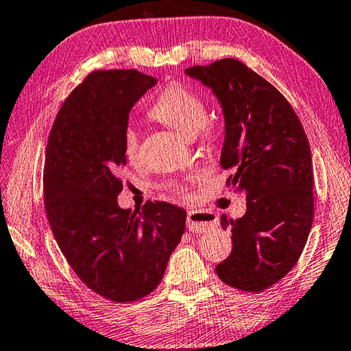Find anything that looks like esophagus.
Returning a JSON list of instances; mask_svg holds the SVG:
<instances>
[{
	"instance_id": "obj_1",
	"label": "esophagus",
	"mask_w": 351,
	"mask_h": 351,
	"mask_svg": "<svg viewBox=\"0 0 351 351\" xmlns=\"http://www.w3.org/2000/svg\"><path fill=\"white\" fill-rule=\"evenodd\" d=\"M218 224L216 215L210 212H202V210H190L187 213V228L192 233H204L212 230Z\"/></svg>"
}]
</instances>
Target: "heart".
I'll list each match as a JSON object with an SVG mask.
<instances>
[{
	"label": "heart",
	"instance_id": "b5f03b06",
	"mask_svg": "<svg viewBox=\"0 0 351 351\" xmlns=\"http://www.w3.org/2000/svg\"><path fill=\"white\" fill-rule=\"evenodd\" d=\"M149 117L182 133L184 136L195 138L206 124L207 107L199 95L186 86L170 84L150 107ZM123 152L132 161L139 155V136L132 127H127L123 133ZM169 187L182 197L190 196L189 190L181 184H171Z\"/></svg>",
	"mask_w": 351,
	"mask_h": 351
}]
</instances>
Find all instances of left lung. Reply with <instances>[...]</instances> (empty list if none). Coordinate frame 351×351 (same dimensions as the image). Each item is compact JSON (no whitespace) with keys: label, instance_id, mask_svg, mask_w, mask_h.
I'll use <instances>...</instances> for the list:
<instances>
[{"label":"left lung","instance_id":"left-lung-1","mask_svg":"<svg viewBox=\"0 0 351 351\" xmlns=\"http://www.w3.org/2000/svg\"><path fill=\"white\" fill-rule=\"evenodd\" d=\"M213 90L226 119L221 165L227 187L244 192L242 218L221 216L233 248L216 265L224 284L263 291L289 273L313 224V171L301 121L284 95L234 58L186 70Z\"/></svg>","mask_w":351,"mask_h":351}]
</instances>
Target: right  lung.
Masks as SVG:
<instances>
[{"instance_id": "add662e5", "label": "right lung", "mask_w": 351, "mask_h": 351, "mask_svg": "<svg viewBox=\"0 0 351 351\" xmlns=\"http://www.w3.org/2000/svg\"><path fill=\"white\" fill-rule=\"evenodd\" d=\"M155 84L135 69L88 73L56 114L44 158V207L60 250L88 289L118 304L156 289L186 230L187 215L173 204L118 206L123 133Z\"/></svg>"}]
</instances>
